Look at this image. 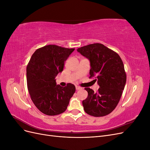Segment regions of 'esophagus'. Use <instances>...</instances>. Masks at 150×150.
I'll return each mask as SVG.
<instances>
[{
    "label": "esophagus",
    "mask_w": 150,
    "mask_h": 150,
    "mask_svg": "<svg viewBox=\"0 0 150 150\" xmlns=\"http://www.w3.org/2000/svg\"><path fill=\"white\" fill-rule=\"evenodd\" d=\"M81 89V88L79 87V86H76V90H79V89Z\"/></svg>",
    "instance_id": "obj_1"
}]
</instances>
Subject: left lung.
I'll use <instances>...</instances> for the list:
<instances>
[{
    "mask_svg": "<svg viewBox=\"0 0 150 150\" xmlns=\"http://www.w3.org/2000/svg\"><path fill=\"white\" fill-rule=\"evenodd\" d=\"M81 55L90 62L91 78L99 86L94 93L89 88H84L88 95L83 101V106L87 114L100 117L110 114L118 104L124 90L126 75L123 62L116 52L95 43L77 49Z\"/></svg>",
    "mask_w": 150,
    "mask_h": 150,
    "instance_id": "1",
    "label": "left lung"
}]
</instances>
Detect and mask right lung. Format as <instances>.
I'll use <instances>...</instances> for the list:
<instances>
[{"label":"right lung","mask_w":150,"mask_h":150,"mask_svg":"<svg viewBox=\"0 0 150 150\" xmlns=\"http://www.w3.org/2000/svg\"><path fill=\"white\" fill-rule=\"evenodd\" d=\"M74 49L48 45L36 50L27 66V83L32 101L48 116L64 112L75 93L74 84H57L56 77L63 71L64 62Z\"/></svg>","instance_id":"right-lung-1"}]
</instances>
